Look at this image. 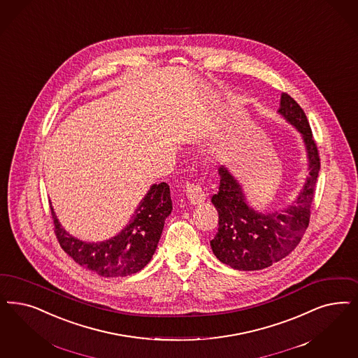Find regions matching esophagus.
<instances>
[{
  "label": "esophagus",
  "instance_id": "34e87169",
  "mask_svg": "<svg viewBox=\"0 0 358 358\" xmlns=\"http://www.w3.org/2000/svg\"><path fill=\"white\" fill-rule=\"evenodd\" d=\"M185 193L186 197L192 205L202 203L206 199V193L203 192V189L199 185H196V184L186 185Z\"/></svg>",
  "mask_w": 358,
  "mask_h": 358
}]
</instances>
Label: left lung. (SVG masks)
<instances>
[{"mask_svg":"<svg viewBox=\"0 0 358 358\" xmlns=\"http://www.w3.org/2000/svg\"><path fill=\"white\" fill-rule=\"evenodd\" d=\"M278 113L301 136L307 155L306 182L295 201L279 210L259 211L247 201L243 186L224 165L218 193L211 198L218 211V233L210 241L214 255L239 271L270 267L295 250L308 227L310 205L320 171V159L308 120L301 107L287 94Z\"/></svg>","mask_w":358,"mask_h":358,"instance_id":"obj_1","label":"left lung"}]
</instances>
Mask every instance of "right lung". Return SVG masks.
I'll return each mask as SVG.
<instances>
[{
  "label": "right lung",
  "mask_w": 358,
  "mask_h": 358,
  "mask_svg": "<svg viewBox=\"0 0 358 358\" xmlns=\"http://www.w3.org/2000/svg\"><path fill=\"white\" fill-rule=\"evenodd\" d=\"M50 208L55 235L64 252L86 270L104 278H119L141 271L150 262L173 205L169 185L153 184L123 230L100 242L75 238L61 224L54 208Z\"/></svg>",
  "instance_id": "1"
}]
</instances>
